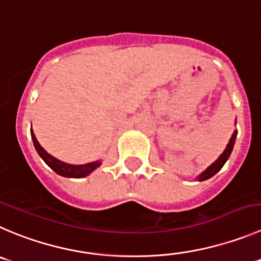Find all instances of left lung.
I'll return each instance as SVG.
<instances>
[{"instance_id": "left-lung-1", "label": "left lung", "mask_w": 261, "mask_h": 261, "mask_svg": "<svg viewBox=\"0 0 261 261\" xmlns=\"http://www.w3.org/2000/svg\"><path fill=\"white\" fill-rule=\"evenodd\" d=\"M237 123V121H236ZM236 137H237V133H236V130L233 132L232 137H230L229 142H228L227 147H225V150L223 151L222 155L219 156V158L217 159V160L214 161V163L212 164V165H209L206 168V169L203 170L201 174L197 175V180L198 182H202V180H206L209 179V178H212L213 175L217 174L218 172H219L220 169L223 168V165H224L225 163H227V160L229 159L230 153H232V150H233V146H234V142H236Z\"/></svg>"}]
</instances>
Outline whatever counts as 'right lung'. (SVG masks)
I'll list each match as a JSON object with an SVG mask.
<instances>
[{
    "instance_id": "1",
    "label": "right lung",
    "mask_w": 261,
    "mask_h": 261,
    "mask_svg": "<svg viewBox=\"0 0 261 261\" xmlns=\"http://www.w3.org/2000/svg\"><path fill=\"white\" fill-rule=\"evenodd\" d=\"M31 135H32V140H33V145L36 147V151L38 152V155L41 156L42 160L47 164V165L54 170L56 174L61 175V177H66V178H84L87 175L91 174L93 170H96L98 166L101 165V160L97 161H92V163H87V164H81V165H75V164H68L64 163V161L59 160V159L54 158L52 155H49L41 145L37 141L36 136L33 133V129H31Z\"/></svg>"
}]
</instances>
